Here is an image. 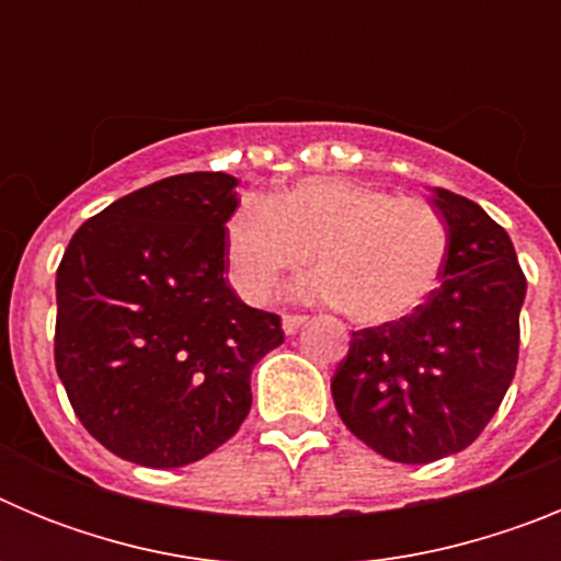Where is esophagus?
Here are the masks:
<instances>
[{"label":"esophagus","mask_w":561,"mask_h":561,"mask_svg":"<svg viewBox=\"0 0 561 561\" xmlns=\"http://www.w3.org/2000/svg\"><path fill=\"white\" fill-rule=\"evenodd\" d=\"M306 323V317L304 314H284V331L286 334H295L300 325Z\"/></svg>","instance_id":"obj_1"}]
</instances>
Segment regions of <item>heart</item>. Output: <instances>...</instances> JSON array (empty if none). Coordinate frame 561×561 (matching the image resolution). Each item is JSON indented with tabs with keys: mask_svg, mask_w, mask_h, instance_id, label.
<instances>
[{
	"mask_svg": "<svg viewBox=\"0 0 561 561\" xmlns=\"http://www.w3.org/2000/svg\"><path fill=\"white\" fill-rule=\"evenodd\" d=\"M314 264L304 291L359 325L396 323L424 306L447 270L449 225L433 202L385 187L309 176L264 202H244L227 227L236 291L266 304Z\"/></svg>",
	"mask_w": 561,
	"mask_h": 561,
	"instance_id": "1",
	"label": "heart"
}]
</instances>
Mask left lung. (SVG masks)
Returning <instances> with one entry per match:
<instances>
[{"label":"left lung","instance_id":"8db88e82","mask_svg":"<svg viewBox=\"0 0 561 561\" xmlns=\"http://www.w3.org/2000/svg\"><path fill=\"white\" fill-rule=\"evenodd\" d=\"M449 257L424 306L351 334L331 376L345 427L396 463L460 453L497 413L519 359L525 275L512 238L472 199L438 191Z\"/></svg>","mask_w":561,"mask_h":561}]
</instances>
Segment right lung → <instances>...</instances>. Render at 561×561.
Listing matches in <instances>:
<instances>
[{
    "label": "right lung",
    "instance_id": "obj_1",
    "mask_svg": "<svg viewBox=\"0 0 561 561\" xmlns=\"http://www.w3.org/2000/svg\"><path fill=\"white\" fill-rule=\"evenodd\" d=\"M236 176H168L78 227L56 272V370L108 453L176 469L219 449L252 404L280 317L225 280Z\"/></svg>",
    "mask_w": 561,
    "mask_h": 561
}]
</instances>
